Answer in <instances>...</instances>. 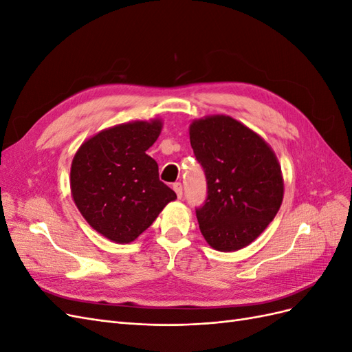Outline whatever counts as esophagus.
<instances>
[{
	"label": "esophagus",
	"mask_w": 352,
	"mask_h": 352,
	"mask_svg": "<svg viewBox=\"0 0 352 352\" xmlns=\"http://www.w3.org/2000/svg\"><path fill=\"white\" fill-rule=\"evenodd\" d=\"M173 189H175L177 198H182L184 197V186H182V184H180V182L173 184Z\"/></svg>",
	"instance_id": "1"
}]
</instances>
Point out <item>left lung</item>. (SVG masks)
<instances>
[{"instance_id": "left-lung-1", "label": "left lung", "mask_w": 352, "mask_h": 352, "mask_svg": "<svg viewBox=\"0 0 352 352\" xmlns=\"http://www.w3.org/2000/svg\"><path fill=\"white\" fill-rule=\"evenodd\" d=\"M189 140L207 180V198L195 208L202 236L219 251L247 247L280 208L278 158L257 133L229 116L195 120Z\"/></svg>"}]
</instances>
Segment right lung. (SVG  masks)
Returning <instances> with one entry per match:
<instances>
[{"mask_svg":"<svg viewBox=\"0 0 352 352\" xmlns=\"http://www.w3.org/2000/svg\"><path fill=\"white\" fill-rule=\"evenodd\" d=\"M162 122H135L105 129L88 140L72 163L74 204L101 235L129 243L153 225L176 194L158 177V164L145 151Z\"/></svg>","mask_w":352,"mask_h":352,"instance_id":"1","label":"right lung"}]
</instances>
